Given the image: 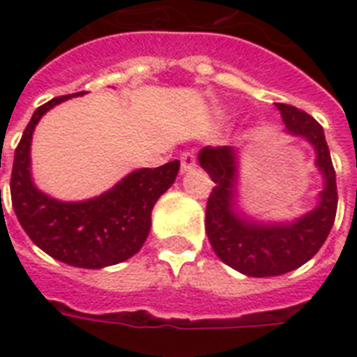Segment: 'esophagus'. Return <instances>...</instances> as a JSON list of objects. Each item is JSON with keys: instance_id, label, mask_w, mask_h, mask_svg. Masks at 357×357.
I'll list each match as a JSON object with an SVG mask.
<instances>
[{"instance_id": "obj_1", "label": "esophagus", "mask_w": 357, "mask_h": 357, "mask_svg": "<svg viewBox=\"0 0 357 357\" xmlns=\"http://www.w3.org/2000/svg\"><path fill=\"white\" fill-rule=\"evenodd\" d=\"M179 164H181V172L185 174V172H189L191 168L197 166V156H195V153H191V151H183V153L179 155Z\"/></svg>"}]
</instances>
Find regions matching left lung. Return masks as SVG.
Returning a JSON list of instances; mask_svg holds the SVG:
<instances>
[{"instance_id": "8db88e82", "label": "left lung", "mask_w": 357, "mask_h": 357, "mask_svg": "<svg viewBox=\"0 0 357 357\" xmlns=\"http://www.w3.org/2000/svg\"><path fill=\"white\" fill-rule=\"evenodd\" d=\"M287 130L306 137L317 151L315 164L325 176L321 202L298 222L289 225H258L241 220L231 210L235 185V151L204 147L199 162L214 181L206 201V235L218 258L250 277L283 275L317 255L337 216V176L321 124L304 110L277 102Z\"/></svg>"}]
</instances>
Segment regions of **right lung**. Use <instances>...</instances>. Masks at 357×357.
I'll return each mask as SVG.
<instances>
[{"mask_svg": "<svg viewBox=\"0 0 357 357\" xmlns=\"http://www.w3.org/2000/svg\"><path fill=\"white\" fill-rule=\"evenodd\" d=\"M84 93L55 97L36 109L15 149L11 202L22 229L43 252L68 266L97 269L139 252L151 229V210L174 183L179 160L132 172L110 191L86 202H59L38 191L30 178L36 124L53 105Z\"/></svg>", "mask_w": 357, "mask_h": 357, "instance_id": "obj_1", "label": "right lung"}]
</instances>
